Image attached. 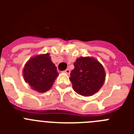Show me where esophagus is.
<instances>
[{
    "label": "esophagus",
    "instance_id": "1",
    "mask_svg": "<svg viewBox=\"0 0 134 134\" xmlns=\"http://www.w3.org/2000/svg\"><path fill=\"white\" fill-rule=\"evenodd\" d=\"M63 72L65 74H69V73H70V70H69V69H65V71H63Z\"/></svg>",
    "mask_w": 134,
    "mask_h": 134
}]
</instances>
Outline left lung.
I'll use <instances>...</instances> for the list:
<instances>
[{
	"label": "left lung",
	"mask_w": 134,
	"mask_h": 134,
	"mask_svg": "<svg viewBox=\"0 0 134 134\" xmlns=\"http://www.w3.org/2000/svg\"><path fill=\"white\" fill-rule=\"evenodd\" d=\"M70 74L74 90L82 96H92L104 85L106 73L101 63L92 57H80Z\"/></svg>",
	"instance_id": "1"
}]
</instances>
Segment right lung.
<instances>
[{
    "instance_id": "obj_1",
    "label": "right lung",
    "mask_w": 134,
    "mask_h": 134,
    "mask_svg": "<svg viewBox=\"0 0 134 134\" xmlns=\"http://www.w3.org/2000/svg\"><path fill=\"white\" fill-rule=\"evenodd\" d=\"M23 75L32 89L45 92L52 87L58 73L49 53H46L30 58L24 66Z\"/></svg>"
}]
</instances>
